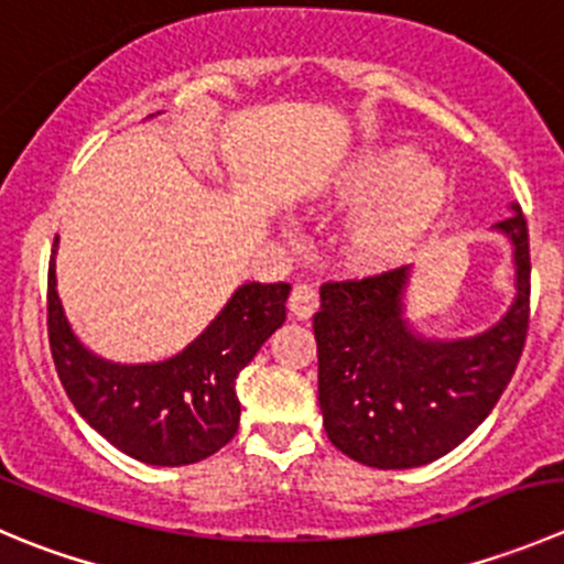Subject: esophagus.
<instances>
[{
    "instance_id": "esophagus-1",
    "label": "esophagus",
    "mask_w": 564,
    "mask_h": 564,
    "mask_svg": "<svg viewBox=\"0 0 564 564\" xmlns=\"http://www.w3.org/2000/svg\"><path fill=\"white\" fill-rule=\"evenodd\" d=\"M316 305H319V294H316V289L308 286V283H297V286L292 289V294H289V311H292V316H297V319H308L316 311Z\"/></svg>"
}]
</instances>
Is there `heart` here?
<instances>
[{
    "mask_svg": "<svg viewBox=\"0 0 564 564\" xmlns=\"http://www.w3.org/2000/svg\"><path fill=\"white\" fill-rule=\"evenodd\" d=\"M336 195L355 209L338 239L344 261L355 270H382L408 259L441 226L452 182L410 145H380L352 160Z\"/></svg>",
    "mask_w": 564,
    "mask_h": 564,
    "instance_id": "b5f03b06",
    "label": "heart"
}]
</instances>
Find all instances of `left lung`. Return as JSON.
I'll return each instance as SVG.
<instances>
[{
	"mask_svg": "<svg viewBox=\"0 0 564 564\" xmlns=\"http://www.w3.org/2000/svg\"><path fill=\"white\" fill-rule=\"evenodd\" d=\"M512 245L516 297L488 330L424 336L408 319L410 267L319 289L314 314L322 424L338 452L399 471L449 455L488 419L516 375L529 327V231L521 206L496 223Z\"/></svg>",
	"mask_w": 564,
	"mask_h": 564,
	"instance_id": "obj_1",
	"label": "left lung"
}]
</instances>
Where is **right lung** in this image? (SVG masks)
Instances as JSON below:
<instances>
[{
	"instance_id": "add662e5",
	"label": "right lung",
	"mask_w": 564,
	"mask_h": 564,
	"mask_svg": "<svg viewBox=\"0 0 564 564\" xmlns=\"http://www.w3.org/2000/svg\"><path fill=\"white\" fill-rule=\"evenodd\" d=\"M54 239V256H57ZM48 264V344L65 393L115 449L149 466H189L237 435V377L286 319L289 283H242L182 352L156 364H115L79 341Z\"/></svg>"
}]
</instances>
